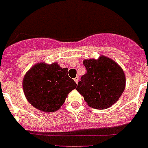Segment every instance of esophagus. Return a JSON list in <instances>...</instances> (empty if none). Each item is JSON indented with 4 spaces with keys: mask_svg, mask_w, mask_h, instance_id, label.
I'll return each mask as SVG.
<instances>
[{
    "mask_svg": "<svg viewBox=\"0 0 148 148\" xmlns=\"http://www.w3.org/2000/svg\"><path fill=\"white\" fill-rule=\"evenodd\" d=\"M74 81H75V82L76 84H78V81H79V78H78V76H76L75 77V78H74Z\"/></svg>",
    "mask_w": 148,
    "mask_h": 148,
    "instance_id": "34e87169",
    "label": "esophagus"
}]
</instances>
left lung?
Masks as SVG:
<instances>
[{"label": "left lung", "mask_w": 148, "mask_h": 148, "mask_svg": "<svg viewBox=\"0 0 148 148\" xmlns=\"http://www.w3.org/2000/svg\"><path fill=\"white\" fill-rule=\"evenodd\" d=\"M86 73L82 75L76 89L88 106L97 109L112 106L125 87L123 69L112 59L101 56L98 59H85Z\"/></svg>", "instance_id": "obj_1"}]
</instances>
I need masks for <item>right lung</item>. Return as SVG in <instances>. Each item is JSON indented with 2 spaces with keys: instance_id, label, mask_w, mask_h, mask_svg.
Instances as JSON below:
<instances>
[{
  "instance_id": "1",
  "label": "right lung",
  "mask_w": 148,
  "mask_h": 148,
  "mask_svg": "<svg viewBox=\"0 0 148 148\" xmlns=\"http://www.w3.org/2000/svg\"><path fill=\"white\" fill-rule=\"evenodd\" d=\"M77 86L67 68L57 63H39L30 69L23 81L24 94L34 107L45 112L57 111L67 95Z\"/></svg>"
}]
</instances>
